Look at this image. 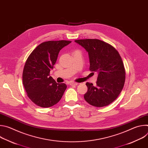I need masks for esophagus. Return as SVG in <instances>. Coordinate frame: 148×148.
<instances>
[{"label":"esophagus","mask_w":148,"mask_h":148,"mask_svg":"<svg viewBox=\"0 0 148 148\" xmlns=\"http://www.w3.org/2000/svg\"><path fill=\"white\" fill-rule=\"evenodd\" d=\"M69 84H70V86H77V85H78V83L75 82H73V81H71V82H70L69 83Z\"/></svg>","instance_id":"esophagus-1"}]
</instances>
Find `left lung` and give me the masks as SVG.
Segmentation results:
<instances>
[{"label":"left lung","mask_w":148,"mask_h":148,"mask_svg":"<svg viewBox=\"0 0 148 148\" xmlns=\"http://www.w3.org/2000/svg\"><path fill=\"white\" fill-rule=\"evenodd\" d=\"M88 53L89 70L98 74L96 85L87 82L85 100L96 107L107 106L114 102L124 86L125 70L118 51L111 45L98 39L75 40Z\"/></svg>","instance_id":"obj_1"}]
</instances>
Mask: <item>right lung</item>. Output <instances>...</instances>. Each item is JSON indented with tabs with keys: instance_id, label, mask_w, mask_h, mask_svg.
<instances>
[{
	"instance_id": "obj_1",
	"label": "right lung",
	"mask_w": 148,
	"mask_h": 148,
	"mask_svg": "<svg viewBox=\"0 0 148 148\" xmlns=\"http://www.w3.org/2000/svg\"><path fill=\"white\" fill-rule=\"evenodd\" d=\"M71 41H48L40 44L28 57L23 71V84L27 95L36 105L43 108L53 106L67 88L50 76L60 50Z\"/></svg>"
}]
</instances>
